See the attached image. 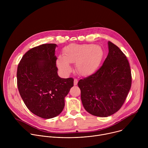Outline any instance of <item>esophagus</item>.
Returning <instances> with one entry per match:
<instances>
[{
  "label": "esophagus",
  "instance_id": "1",
  "mask_svg": "<svg viewBox=\"0 0 148 148\" xmlns=\"http://www.w3.org/2000/svg\"><path fill=\"white\" fill-rule=\"evenodd\" d=\"M77 83H78V79L77 78H75L74 81V85L76 86L77 84Z\"/></svg>",
  "mask_w": 148,
  "mask_h": 148
}]
</instances>
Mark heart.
<instances>
[{
    "mask_svg": "<svg viewBox=\"0 0 148 148\" xmlns=\"http://www.w3.org/2000/svg\"><path fill=\"white\" fill-rule=\"evenodd\" d=\"M104 55L102 48L92 44H72L64 50L63 56L57 59V65L64 73L71 71L70 63L75 62V69L82 76H88L96 71L100 66Z\"/></svg>",
    "mask_w": 148,
    "mask_h": 148,
    "instance_id": "obj_1",
    "label": "heart"
}]
</instances>
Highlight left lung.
I'll return each instance as SVG.
<instances>
[{"mask_svg":"<svg viewBox=\"0 0 148 148\" xmlns=\"http://www.w3.org/2000/svg\"><path fill=\"white\" fill-rule=\"evenodd\" d=\"M108 48L102 66L94 74L78 82L84 108L99 117L110 116L120 110L132 84L126 56L111 41H108Z\"/></svg>","mask_w":148,"mask_h":148,"instance_id":"1","label":"left lung"}]
</instances>
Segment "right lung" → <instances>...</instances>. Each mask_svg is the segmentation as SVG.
<instances>
[{
  "label": "right lung",
  "mask_w": 148,
  "mask_h": 148,
  "mask_svg": "<svg viewBox=\"0 0 148 148\" xmlns=\"http://www.w3.org/2000/svg\"><path fill=\"white\" fill-rule=\"evenodd\" d=\"M56 44H43L27 51L17 70V88L27 108L34 115L50 119L64 107V98L74 86L73 78L57 74Z\"/></svg>",
  "instance_id": "obj_1"
}]
</instances>
